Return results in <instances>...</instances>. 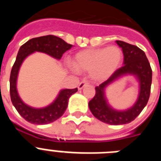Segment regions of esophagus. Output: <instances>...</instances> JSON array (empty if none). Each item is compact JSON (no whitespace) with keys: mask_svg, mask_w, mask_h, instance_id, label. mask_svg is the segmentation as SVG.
<instances>
[{"mask_svg":"<svg viewBox=\"0 0 161 161\" xmlns=\"http://www.w3.org/2000/svg\"><path fill=\"white\" fill-rule=\"evenodd\" d=\"M87 85H88V82L85 81V80H83V81L80 82V83L79 84V85H78V89H79V90H81V89H83L85 86H86Z\"/></svg>","mask_w":161,"mask_h":161,"instance_id":"34e87169","label":"esophagus"}]
</instances>
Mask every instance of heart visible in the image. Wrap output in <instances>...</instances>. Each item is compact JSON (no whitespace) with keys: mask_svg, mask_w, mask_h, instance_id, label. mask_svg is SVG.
<instances>
[{"mask_svg":"<svg viewBox=\"0 0 161 161\" xmlns=\"http://www.w3.org/2000/svg\"><path fill=\"white\" fill-rule=\"evenodd\" d=\"M122 59L123 52L118 47L84 50L74 56L72 70L89 72L93 80L103 81L117 71Z\"/></svg>","mask_w":161,"mask_h":161,"instance_id":"obj_1","label":"heart"}]
</instances>
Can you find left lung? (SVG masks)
<instances>
[{
	"label": "left lung",
	"mask_w": 161,
	"mask_h": 161,
	"mask_svg": "<svg viewBox=\"0 0 161 161\" xmlns=\"http://www.w3.org/2000/svg\"><path fill=\"white\" fill-rule=\"evenodd\" d=\"M123 50V66L119 68L106 81L95 88L96 94L89 102L90 111L95 118L109 125H123L130 123L146 106L148 102L153 79V71L147 56L138 47L123 41H116ZM127 75L136 77L139 83L137 100L131 108L119 111L108 104L105 96L106 88L118 79Z\"/></svg>",
	"instance_id": "obj_1"
}]
</instances>
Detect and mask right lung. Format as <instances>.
<instances>
[{"mask_svg": "<svg viewBox=\"0 0 161 161\" xmlns=\"http://www.w3.org/2000/svg\"><path fill=\"white\" fill-rule=\"evenodd\" d=\"M72 47V44L67 43L59 37L47 35L31 38L20 47L9 78L10 97L17 111L29 123L36 125H45L53 123L59 119L68 107V99L73 93L77 92V88L73 89H61L55 100L45 107L35 108L28 106L20 97L17 89L18 72L23 61L30 55L36 52L45 53L59 60L63 54L70 50Z\"/></svg>", "mask_w": 161, "mask_h": 161, "instance_id": "right-lung-1", "label": "right lung"}]
</instances>
